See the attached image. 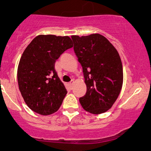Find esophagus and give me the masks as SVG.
Returning <instances> with one entry per match:
<instances>
[{
    "mask_svg": "<svg viewBox=\"0 0 151 151\" xmlns=\"http://www.w3.org/2000/svg\"><path fill=\"white\" fill-rule=\"evenodd\" d=\"M74 80H72L69 83V85H70V87H71V88H72V87H73V85H74Z\"/></svg>",
    "mask_w": 151,
    "mask_h": 151,
    "instance_id": "obj_1",
    "label": "esophagus"
}]
</instances>
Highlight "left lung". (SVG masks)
<instances>
[{"instance_id": "obj_1", "label": "left lung", "mask_w": 151, "mask_h": 151, "mask_svg": "<svg viewBox=\"0 0 151 151\" xmlns=\"http://www.w3.org/2000/svg\"><path fill=\"white\" fill-rule=\"evenodd\" d=\"M71 39L87 87L85 95L80 98V104L90 113H104L112 107L122 88L123 66L119 54L99 33L71 36Z\"/></svg>"}]
</instances>
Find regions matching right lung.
<instances>
[{"instance_id":"obj_1","label":"right lung","mask_w":151,"mask_h":151,"mask_svg":"<svg viewBox=\"0 0 151 151\" xmlns=\"http://www.w3.org/2000/svg\"><path fill=\"white\" fill-rule=\"evenodd\" d=\"M72 47L68 36L39 35L24 50L18 65V85L33 112L48 115L60 108L67 91L55 70V63Z\"/></svg>"}]
</instances>
